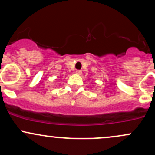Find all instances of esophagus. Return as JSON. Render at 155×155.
<instances>
[{"label": "esophagus", "instance_id": "1", "mask_svg": "<svg viewBox=\"0 0 155 155\" xmlns=\"http://www.w3.org/2000/svg\"><path fill=\"white\" fill-rule=\"evenodd\" d=\"M81 73H82V72H81V70H76V74H78V75H81Z\"/></svg>", "mask_w": 155, "mask_h": 155}]
</instances>
